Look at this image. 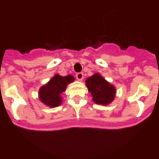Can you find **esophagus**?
<instances>
[{
	"instance_id": "1",
	"label": "esophagus",
	"mask_w": 159,
	"mask_h": 159,
	"mask_svg": "<svg viewBox=\"0 0 159 159\" xmlns=\"http://www.w3.org/2000/svg\"><path fill=\"white\" fill-rule=\"evenodd\" d=\"M76 77H77V79L78 81H82V79L84 78V75L82 73H77L76 74Z\"/></svg>"
}]
</instances>
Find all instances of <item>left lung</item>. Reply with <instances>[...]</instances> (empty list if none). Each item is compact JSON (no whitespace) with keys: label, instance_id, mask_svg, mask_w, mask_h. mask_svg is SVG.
<instances>
[{"label":"left lung","instance_id":"left-lung-1","mask_svg":"<svg viewBox=\"0 0 159 159\" xmlns=\"http://www.w3.org/2000/svg\"><path fill=\"white\" fill-rule=\"evenodd\" d=\"M85 82L94 103L107 106L114 101L116 89L100 73H96L91 77H87Z\"/></svg>","mask_w":159,"mask_h":159}]
</instances>
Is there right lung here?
I'll list each match as a JSON object with an SVG mask.
<instances>
[{
	"instance_id": "obj_1",
	"label": "right lung",
	"mask_w": 159,
	"mask_h": 159,
	"mask_svg": "<svg viewBox=\"0 0 159 159\" xmlns=\"http://www.w3.org/2000/svg\"><path fill=\"white\" fill-rule=\"evenodd\" d=\"M74 77L67 75L65 77L57 73L49 82L41 86L39 90V99L42 103L54 108L59 107L62 103V93L66 90V87L69 83L74 82Z\"/></svg>"
}]
</instances>
